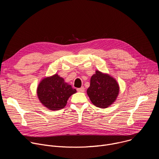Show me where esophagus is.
I'll return each mask as SVG.
<instances>
[{
  "label": "esophagus",
  "instance_id": "esophagus-1",
  "mask_svg": "<svg viewBox=\"0 0 159 159\" xmlns=\"http://www.w3.org/2000/svg\"><path fill=\"white\" fill-rule=\"evenodd\" d=\"M77 90L78 92H84L85 90V88H84V87H81L80 88L77 89Z\"/></svg>",
  "mask_w": 159,
  "mask_h": 159
}]
</instances>
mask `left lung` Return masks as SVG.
<instances>
[{
    "label": "left lung",
    "instance_id": "8db88e82",
    "mask_svg": "<svg viewBox=\"0 0 159 159\" xmlns=\"http://www.w3.org/2000/svg\"><path fill=\"white\" fill-rule=\"evenodd\" d=\"M119 90V85L115 79L96 70L90 79L87 93L94 106L106 108L116 101Z\"/></svg>",
    "mask_w": 159,
    "mask_h": 159
}]
</instances>
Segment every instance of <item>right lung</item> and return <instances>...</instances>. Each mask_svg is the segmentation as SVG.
Masks as SVG:
<instances>
[{
  "instance_id": "1",
  "label": "right lung",
  "mask_w": 159,
  "mask_h": 159,
  "mask_svg": "<svg viewBox=\"0 0 159 159\" xmlns=\"http://www.w3.org/2000/svg\"><path fill=\"white\" fill-rule=\"evenodd\" d=\"M76 90L64 82L58 74L43 79L37 89V94L40 102L50 110H59L63 108L67 100Z\"/></svg>"
}]
</instances>
